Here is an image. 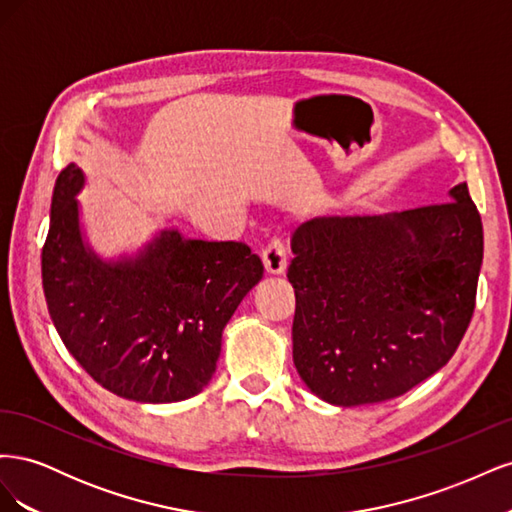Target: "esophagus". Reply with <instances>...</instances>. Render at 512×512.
<instances>
[{"instance_id":"obj_1","label":"esophagus","mask_w":512,"mask_h":512,"mask_svg":"<svg viewBox=\"0 0 512 512\" xmlns=\"http://www.w3.org/2000/svg\"><path fill=\"white\" fill-rule=\"evenodd\" d=\"M262 265L269 275H282L288 265L286 245L282 239H273L265 250H262Z\"/></svg>"}]
</instances>
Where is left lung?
Returning <instances> with one entry per match:
<instances>
[{"label": "left lung", "instance_id": "1", "mask_svg": "<svg viewBox=\"0 0 512 512\" xmlns=\"http://www.w3.org/2000/svg\"><path fill=\"white\" fill-rule=\"evenodd\" d=\"M292 359L333 406L408 393L455 354L474 314L483 222L468 183L446 203L314 218L290 239Z\"/></svg>", "mask_w": 512, "mask_h": 512}]
</instances>
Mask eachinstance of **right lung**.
<instances>
[{
    "mask_svg": "<svg viewBox=\"0 0 512 512\" xmlns=\"http://www.w3.org/2000/svg\"><path fill=\"white\" fill-rule=\"evenodd\" d=\"M83 188L79 166L61 170L42 247V288L61 342L119 397L173 404L198 395L218 367L224 327L265 267L245 243L185 239L179 228L104 260L83 232Z\"/></svg>",
    "mask_w": 512,
    "mask_h": 512,
    "instance_id": "add662e5",
    "label": "right lung"
}]
</instances>
